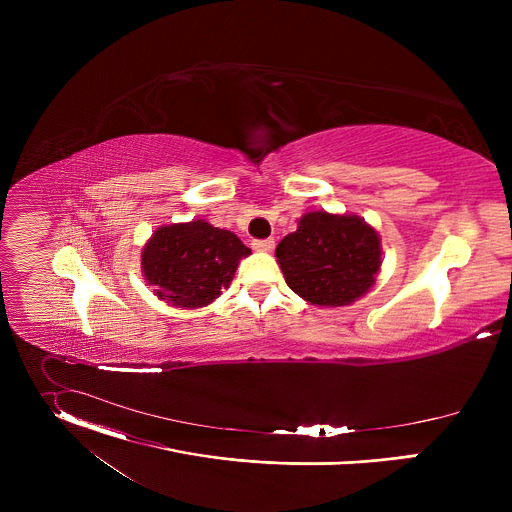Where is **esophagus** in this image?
<instances>
[{"label":"esophagus","instance_id":"esophagus-1","mask_svg":"<svg viewBox=\"0 0 512 512\" xmlns=\"http://www.w3.org/2000/svg\"><path fill=\"white\" fill-rule=\"evenodd\" d=\"M251 245H253L255 251L267 253V251H271V249L275 247V241H273V239H255Z\"/></svg>","mask_w":512,"mask_h":512}]
</instances>
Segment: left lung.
<instances>
[{"mask_svg":"<svg viewBox=\"0 0 512 512\" xmlns=\"http://www.w3.org/2000/svg\"><path fill=\"white\" fill-rule=\"evenodd\" d=\"M285 283L316 306H346L373 287L381 269V241L358 216L324 210L302 216L296 233L275 249Z\"/></svg>","mask_w":512,"mask_h":512,"instance_id":"1","label":"left lung"}]
</instances>
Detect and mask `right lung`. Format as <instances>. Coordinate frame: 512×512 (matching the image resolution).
I'll return each mask as SVG.
<instances>
[{"label": "right lung", "mask_w": 512, "mask_h": 512, "mask_svg": "<svg viewBox=\"0 0 512 512\" xmlns=\"http://www.w3.org/2000/svg\"><path fill=\"white\" fill-rule=\"evenodd\" d=\"M251 255L231 231L204 221L162 227L141 255L143 275L160 300L178 308H202L231 285L239 259Z\"/></svg>", "instance_id": "right-lung-1"}]
</instances>
